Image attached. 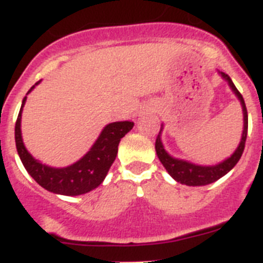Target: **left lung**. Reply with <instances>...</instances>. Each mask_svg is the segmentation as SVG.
<instances>
[{"instance_id":"left-lung-1","label":"left lung","mask_w":263,"mask_h":263,"mask_svg":"<svg viewBox=\"0 0 263 263\" xmlns=\"http://www.w3.org/2000/svg\"><path fill=\"white\" fill-rule=\"evenodd\" d=\"M222 73V77L224 78L227 82H229L230 87L233 88V91L235 92V95L238 97V99L242 103V108H243V119H245V127H243V134H242V141H240L239 146L235 151L233 156L230 158H227L226 161L220 162L218 165L215 166H199L195 165V164H191V162L183 161V160H177V158H173L168 155L164 149L161 144V138H160V134H161V130L158 133L157 138H156V153L158 156V160L161 161V164L164 165V168L168 171V173L172 176L176 181H179L181 184H185V185H207V184H211L216 180H219L220 177L229 173L234 166L236 165V162L239 161L240 156L245 151V144H246V137H247V108L245 105V99L242 97L238 88L235 87V84L233 83V80L230 79L229 75Z\"/></svg>"}]
</instances>
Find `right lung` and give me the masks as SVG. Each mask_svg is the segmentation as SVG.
I'll return each instance as SVG.
<instances>
[{
    "instance_id": "right-lung-1",
    "label": "right lung",
    "mask_w": 263,
    "mask_h": 263,
    "mask_svg": "<svg viewBox=\"0 0 263 263\" xmlns=\"http://www.w3.org/2000/svg\"><path fill=\"white\" fill-rule=\"evenodd\" d=\"M25 101L27 97L23 99L21 110L17 117L14 138H16L17 152L27 172L33 177L36 183L53 194L77 196L97 188L103 181L108 169L116 160L119 141L122 137H125L127 132L133 129L134 122L123 121V122L108 123L94 146L91 147L90 152L83 158H80L79 161L71 166L56 169L43 165L37 160H34L24 146L20 125H21V111Z\"/></svg>"
}]
</instances>
